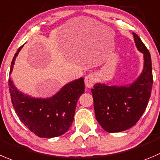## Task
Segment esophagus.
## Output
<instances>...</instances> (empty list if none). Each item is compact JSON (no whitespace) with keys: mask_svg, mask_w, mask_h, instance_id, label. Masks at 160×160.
<instances>
[{"mask_svg":"<svg viewBox=\"0 0 160 160\" xmlns=\"http://www.w3.org/2000/svg\"><path fill=\"white\" fill-rule=\"evenodd\" d=\"M96 82V76L94 74H89L85 78V85L87 88H91L93 86Z\"/></svg>","mask_w":160,"mask_h":160,"instance_id":"esophagus-1","label":"esophagus"}]
</instances>
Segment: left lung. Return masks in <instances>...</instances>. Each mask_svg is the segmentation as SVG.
I'll list each match as a JSON object with an SVG mask.
<instances>
[{
	"mask_svg": "<svg viewBox=\"0 0 160 160\" xmlns=\"http://www.w3.org/2000/svg\"><path fill=\"white\" fill-rule=\"evenodd\" d=\"M134 42L144 54V69L133 84L128 86H109L97 83L91 89L96 118L108 133L131 128L147 108L153 85L151 55L138 35L133 33Z\"/></svg>",
	"mask_w": 160,
	"mask_h": 160,
	"instance_id": "left-lung-1",
	"label": "left lung"
}]
</instances>
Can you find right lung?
I'll return each mask as SVG.
<instances>
[{"label": "right lung", "mask_w": 160, "mask_h": 160, "mask_svg": "<svg viewBox=\"0 0 160 160\" xmlns=\"http://www.w3.org/2000/svg\"><path fill=\"white\" fill-rule=\"evenodd\" d=\"M22 46L13 57L10 73ZM8 86L13 108L20 121L34 134L45 138L60 136L69 130L74 121L78 100L85 91L83 78L67 84L48 99H35L24 95L15 87L10 78Z\"/></svg>", "instance_id": "1"}]
</instances>
